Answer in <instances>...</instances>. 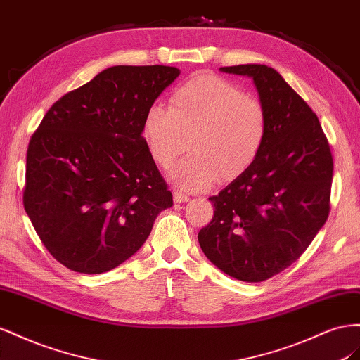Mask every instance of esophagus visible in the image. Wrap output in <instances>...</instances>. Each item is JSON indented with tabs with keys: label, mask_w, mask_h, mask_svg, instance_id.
Wrapping results in <instances>:
<instances>
[{
	"label": "esophagus",
	"mask_w": 360,
	"mask_h": 360,
	"mask_svg": "<svg viewBox=\"0 0 360 360\" xmlns=\"http://www.w3.org/2000/svg\"><path fill=\"white\" fill-rule=\"evenodd\" d=\"M173 200L176 202V203L188 202V200H190V196H187V194L182 193V191H174V193H173Z\"/></svg>",
	"instance_id": "1"
}]
</instances>
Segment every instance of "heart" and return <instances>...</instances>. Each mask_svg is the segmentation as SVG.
<instances>
[{"mask_svg":"<svg viewBox=\"0 0 360 360\" xmlns=\"http://www.w3.org/2000/svg\"><path fill=\"white\" fill-rule=\"evenodd\" d=\"M266 112L229 81L199 74L173 91L169 108L153 104L143 120L146 148L167 169L182 152L191 153L172 172L186 190L207 188L215 179H233L248 170L266 139Z\"/></svg>","mask_w":360,"mask_h":360,"instance_id":"heart-1","label":"heart"}]
</instances>
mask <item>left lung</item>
<instances>
[{
  "mask_svg": "<svg viewBox=\"0 0 360 360\" xmlns=\"http://www.w3.org/2000/svg\"><path fill=\"white\" fill-rule=\"evenodd\" d=\"M253 79L266 139L252 166L217 196L198 238L205 256L243 282L283 271L309 248L330 211L333 160L315 112L265 65L220 68Z\"/></svg>",
  "mask_w": 360,
  "mask_h": 360,
  "instance_id": "8db88e82",
  "label": "left lung"
}]
</instances>
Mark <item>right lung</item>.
<instances>
[{
    "label": "right lung",
    "instance_id": "obj_1",
    "mask_svg": "<svg viewBox=\"0 0 360 360\" xmlns=\"http://www.w3.org/2000/svg\"><path fill=\"white\" fill-rule=\"evenodd\" d=\"M179 74L161 65L108 68L60 98L32 136L24 208L69 270L116 269L173 205L141 132L148 108Z\"/></svg>",
    "mask_w": 360,
    "mask_h": 360
}]
</instances>
